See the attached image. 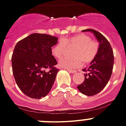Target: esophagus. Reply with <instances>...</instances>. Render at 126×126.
Returning a JSON list of instances; mask_svg holds the SVG:
<instances>
[{"mask_svg":"<svg viewBox=\"0 0 126 126\" xmlns=\"http://www.w3.org/2000/svg\"><path fill=\"white\" fill-rule=\"evenodd\" d=\"M67 71L70 73H75L76 71L74 70H70V69H67Z\"/></svg>","mask_w":126,"mask_h":126,"instance_id":"esophagus-1","label":"esophagus"}]
</instances>
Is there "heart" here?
Instances as JSON below:
<instances>
[{"label": "heart", "mask_w": 126, "mask_h": 126, "mask_svg": "<svg viewBox=\"0 0 126 126\" xmlns=\"http://www.w3.org/2000/svg\"><path fill=\"white\" fill-rule=\"evenodd\" d=\"M66 47H74L72 51L74 57H61L66 52ZM98 50L99 44L96 41L92 40L87 35L79 33L62 38L61 41L52 47L51 52L56 59L62 58L59 61L61 67L71 69L80 66L82 62L84 65L92 63Z\"/></svg>", "instance_id": "1"}]
</instances>
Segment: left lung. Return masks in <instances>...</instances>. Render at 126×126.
<instances>
[{"instance_id": "left-lung-1", "label": "left lung", "mask_w": 126, "mask_h": 126, "mask_svg": "<svg viewBox=\"0 0 126 126\" xmlns=\"http://www.w3.org/2000/svg\"><path fill=\"white\" fill-rule=\"evenodd\" d=\"M93 32L100 43L98 53L88 68L83 70L87 74L82 83L78 85L79 91L87 96H94L100 93L109 81L113 72L114 54L111 45L105 37L93 29L83 32Z\"/></svg>"}]
</instances>
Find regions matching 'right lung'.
Instances as JSON below:
<instances>
[{
  "mask_svg": "<svg viewBox=\"0 0 126 126\" xmlns=\"http://www.w3.org/2000/svg\"><path fill=\"white\" fill-rule=\"evenodd\" d=\"M58 39L50 35L32 33L16 44L12 56L13 76L28 97L41 98L52 87L59 69L51 48Z\"/></svg>",
  "mask_w": 126,
  "mask_h": 126,
  "instance_id": "right-lung-1",
  "label": "right lung"
}]
</instances>
